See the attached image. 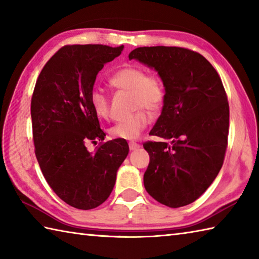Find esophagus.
<instances>
[{
  "mask_svg": "<svg viewBox=\"0 0 259 259\" xmlns=\"http://www.w3.org/2000/svg\"><path fill=\"white\" fill-rule=\"evenodd\" d=\"M139 147H140L139 144H137V143H129V148H130V150H136V149H138Z\"/></svg>",
  "mask_w": 259,
  "mask_h": 259,
  "instance_id": "obj_1",
  "label": "esophagus"
}]
</instances>
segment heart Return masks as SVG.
<instances>
[{"label": "heart", "mask_w": 259, "mask_h": 259, "mask_svg": "<svg viewBox=\"0 0 259 259\" xmlns=\"http://www.w3.org/2000/svg\"><path fill=\"white\" fill-rule=\"evenodd\" d=\"M109 84L116 90L130 91L131 109L136 110L128 119L116 122L109 130L112 138L135 140L150 122V114L163 108L166 89L164 80L157 74H146L143 67L125 65L110 76ZM90 104L99 118H108L110 113L109 98L102 90L93 89L90 93Z\"/></svg>", "instance_id": "b5f03b06"}]
</instances>
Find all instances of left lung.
<instances>
[{"label":"left lung","mask_w":259,"mask_h":259,"mask_svg":"<svg viewBox=\"0 0 259 259\" xmlns=\"http://www.w3.org/2000/svg\"><path fill=\"white\" fill-rule=\"evenodd\" d=\"M154 68L164 80L166 98L147 141L150 160L146 191L169 207L184 206L204 193L224 164L229 134V104L219 74L193 50L139 47L129 54Z\"/></svg>","instance_id":"8db88e82"}]
</instances>
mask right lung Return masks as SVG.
I'll return each mask as SVG.
<instances>
[{
    "label": "right lung",
    "instance_id": "right-lung-1",
    "mask_svg": "<svg viewBox=\"0 0 259 259\" xmlns=\"http://www.w3.org/2000/svg\"><path fill=\"white\" fill-rule=\"evenodd\" d=\"M123 46H64L39 74L31 99L34 154L53 191L76 209L99 206L112 192L129 153L124 139L102 143L105 134L90 104L96 75ZM100 146L90 153L85 144Z\"/></svg>",
    "mask_w": 259,
    "mask_h": 259
}]
</instances>
